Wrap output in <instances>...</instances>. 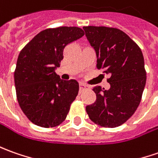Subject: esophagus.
Wrapping results in <instances>:
<instances>
[{"label": "esophagus", "mask_w": 158, "mask_h": 158, "mask_svg": "<svg viewBox=\"0 0 158 158\" xmlns=\"http://www.w3.org/2000/svg\"><path fill=\"white\" fill-rule=\"evenodd\" d=\"M89 89V86L86 85H84V84H79V92H82L84 90H86Z\"/></svg>", "instance_id": "34e87169"}]
</instances>
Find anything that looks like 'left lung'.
Wrapping results in <instances>:
<instances>
[{
    "mask_svg": "<svg viewBox=\"0 0 158 158\" xmlns=\"http://www.w3.org/2000/svg\"><path fill=\"white\" fill-rule=\"evenodd\" d=\"M97 55V67L110 75L109 90L93 87L96 101L85 107L90 119L103 127L125 123L140 104L146 83L142 51L123 31L106 27H84Z\"/></svg>",
    "mask_w": 158,
    "mask_h": 158,
    "instance_id": "8db88e82",
    "label": "left lung"
}]
</instances>
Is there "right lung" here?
I'll use <instances>...</instances> for the list:
<instances>
[{
    "label": "right lung",
    "instance_id": "right-lung-1",
    "mask_svg": "<svg viewBox=\"0 0 158 158\" xmlns=\"http://www.w3.org/2000/svg\"><path fill=\"white\" fill-rule=\"evenodd\" d=\"M84 34L77 27L48 28L20 51L15 71L16 96L33 124L49 128L65 119L79 93V83L61 79L55 69L60 65L65 47Z\"/></svg>",
    "mask_w": 158,
    "mask_h": 158
}]
</instances>
